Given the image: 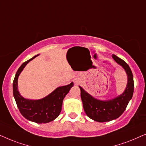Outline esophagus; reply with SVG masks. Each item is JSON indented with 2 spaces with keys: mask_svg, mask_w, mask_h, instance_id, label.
<instances>
[{
  "mask_svg": "<svg viewBox=\"0 0 146 146\" xmlns=\"http://www.w3.org/2000/svg\"><path fill=\"white\" fill-rule=\"evenodd\" d=\"M75 83H77V80L75 81Z\"/></svg>",
  "mask_w": 146,
  "mask_h": 146,
  "instance_id": "obj_1",
  "label": "esophagus"
}]
</instances>
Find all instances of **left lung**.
<instances>
[{"mask_svg":"<svg viewBox=\"0 0 146 146\" xmlns=\"http://www.w3.org/2000/svg\"><path fill=\"white\" fill-rule=\"evenodd\" d=\"M112 57L116 63L125 69L127 75V86L121 95L111 100H99L93 98L79 86L81 98L85 113L89 118L96 121L106 122L117 119L125 110L128 103L133 96L134 83L131 69L123 60L116 55H113Z\"/></svg>","mask_w":146,"mask_h":146,"instance_id":"obj_1","label":"left lung"}]
</instances>
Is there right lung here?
Masks as SVG:
<instances>
[{
  "instance_id": "obj_1",
  "label": "right lung",
  "mask_w": 146,
  "mask_h": 146,
  "mask_svg": "<svg viewBox=\"0 0 146 146\" xmlns=\"http://www.w3.org/2000/svg\"><path fill=\"white\" fill-rule=\"evenodd\" d=\"M38 55L25 61L19 68L13 81V96L23 117L35 123H45L53 121L59 116L63 99L73 86V83L57 87L51 93L40 100H31L23 98L18 90V77L27 64Z\"/></svg>"
}]
</instances>
